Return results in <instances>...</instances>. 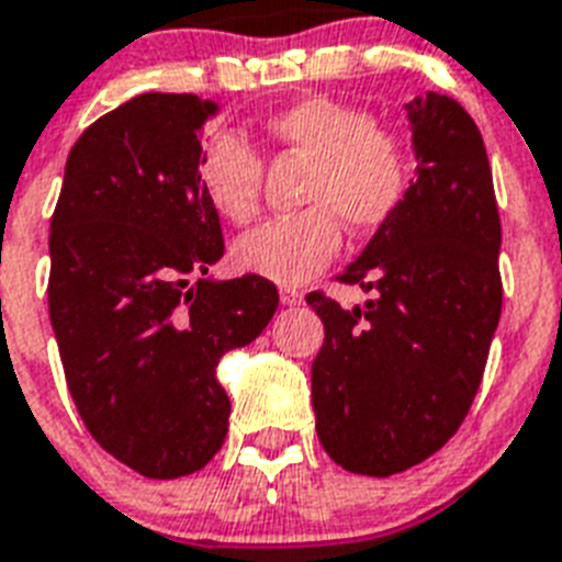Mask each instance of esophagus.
Masks as SVG:
<instances>
[{
	"label": "esophagus",
	"mask_w": 562,
	"mask_h": 562,
	"mask_svg": "<svg viewBox=\"0 0 562 562\" xmlns=\"http://www.w3.org/2000/svg\"><path fill=\"white\" fill-rule=\"evenodd\" d=\"M301 301H304V292L295 290V286H281V304L295 307V304H301Z\"/></svg>",
	"instance_id": "esophagus-1"
}]
</instances>
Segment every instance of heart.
Wrapping results in <instances>:
<instances>
[{"instance_id":"b5f03b06","label":"heart","mask_w":562,"mask_h":562,"mask_svg":"<svg viewBox=\"0 0 562 562\" xmlns=\"http://www.w3.org/2000/svg\"><path fill=\"white\" fill-rule=\"evenodd\" d=\"M281 151L310 160L295 215L267 221L235 244L232 258L249 276L299 286L341 249V224L359 235L382 229L405 203L414 180L407 143L375 125L370 111L330 97H307L267 120ZM209 206L232 224H249L261 209V155L235 134H215L198 160Z\"/></svg>"}]
</instances>
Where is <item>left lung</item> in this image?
<instances>
[{"label":"left lung","mask_w":562,"mask_h":562,"mask_svg":"<svg viewBox=\"0 0 562 562\" xmlns=\"http://www.w3.org/2000/svg\"><path fill=\"white\" fill-rule=\"evenodd\" d=\"M407 109L416 180L338 281L375 299L345 310L322 292L313 361L315 430L333 462L391 476L462 425L503 310L499 212L485 143L462 105L428 91Z\"/></svg>","instance_id":"left-lung-1"}]
</instances>
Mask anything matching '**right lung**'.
<instances>
[{"label": "right lung", "mask_w": 562, "mask_h": 562, "mask_svg": "<svg viewBox=\"0 0 562 562\" xmlns=\"http://www.w3.org/2000/svg\"><path fill=\"white\" fill-rule=\"evenodd\" d=\"M215 111L151 91L103 114L74 143L50 217L65 382L100 448L148 480L194 474L221 451L229 396L217 361L278 310L267 278H209L224 232L198 160Z\"/></svg>", "instance_id": "add662e5"}]
</instances>
